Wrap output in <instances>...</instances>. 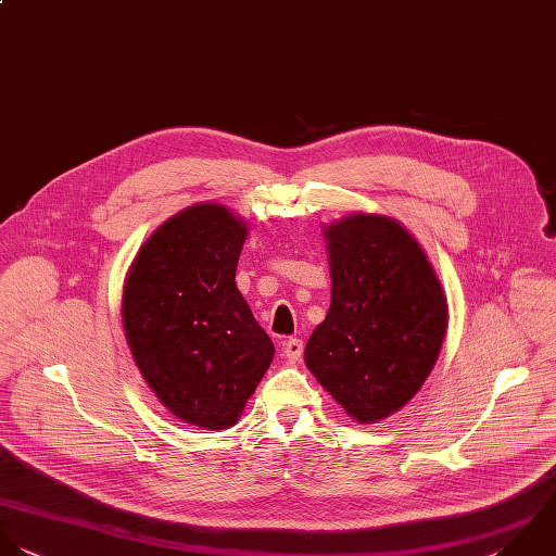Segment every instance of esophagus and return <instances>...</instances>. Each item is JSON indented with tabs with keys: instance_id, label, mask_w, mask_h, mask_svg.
<instances>
[{
	"instance_id": "34e87169",
	"label": "esophagus",
	"mask_w": 556,
	"mask_h": 556,
	"mask_svg": "<svg viewBox=\"0 0 556 556\" xmlns=\"http://www.w3.org/2000/svg\"><path fill=\"white\" fill-rule=\"evenodd\" d=\"M283 355L290 359V362H299L301 355H303V342L299 338H290L283 342Z\"/></svg>"
}]
</instances>
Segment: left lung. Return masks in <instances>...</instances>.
<instances>
[{"label": "left lung", "mask_w": 556, "mask_h": 556, "mask_svg": "<svg viewBox=\"0 0 556 556\" xmlns=\"http://www.w3.org/2000/svg\"><path fill=\"white\" fill-rule=\"evenodd\" d=\"M331 305L305 366L359 425L405 407L431 375L448 301L420 242L396 218L355 212L323 229Z\"/></svg>", "instance_id": "1"}]
</instances>
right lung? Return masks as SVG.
<instances>
[{
	"label": "right lung",
	"mask_w": 556,
	"mask_h": 556,
	"mask_svg": "<svg viewBox=\"0 0 556 556\" xmlns=\"http://www.w3.org/2000/svg\"><path fill=\"white\" fill-rule=\"evenodd\" d=\"M249 225L220 203H194L138 249L121 316L131 357L155 399L181 422H238L275 346L236 286Z\"/></svg>",
	"instance_id": "right-lung-1"
}]
</instances>
